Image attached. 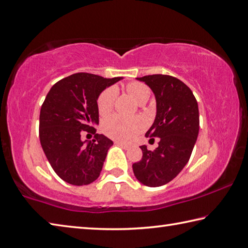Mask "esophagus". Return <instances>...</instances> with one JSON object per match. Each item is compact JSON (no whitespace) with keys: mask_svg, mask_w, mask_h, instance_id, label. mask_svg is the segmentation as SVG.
<instances>
[{"mask_svg":"<svg viewBox=\"0 0 248 248\" xmlns=\"http://www.w3.org/2000/svg\"><path fill=\"white\" fill-rule=\"evenodd\" d=\"M116 144H118V145H120L121 148H124V149H125V150H128L130 146L128 145V144H125V143H123V142H120V141H116Z\"/></svg>","mask_w":248,"mask_h":248,"instance_id":"obj_1","label":"esophagus"}]
</instances>
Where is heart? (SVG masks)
Masks as SVG:
<instances>
[{
	"mask_svg": "<svg viewBox=\"0 0 248 248\" xmlns=\"http://www.w3.org/2000/svg\"><path fill=\"white\" fill-rule=\"evenodd\" d=\"M127 91L139 104L146 103L150 97V89L143 83H129ZM117 95H118V91L116 87L111 86L98 96L97 109L100 115L105 116L112 110ZM143 127V121L139 118H124L118 115L109 116L103 121V131L112 139L124 142L131 141Z\"/></svg>",
	"mask_w": 248,
	"mask_h": 248,
	"instance_id": "obj_1",
	"label": "heart"
}]
</instances>
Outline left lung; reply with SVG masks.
I'll return each mask as SVG.
<instances>
[{
    "label": "left lung",
    "mask_w": 248,
    "mask_h": 248,
    "mask_svg": "<svg viewBox=\"0 0 248 248\" xmlns=\"http://www.w3.org/2000/svg\"><path fill=\"white\" fill-rule=\"evenodd\" d=\"M137 79L155 95L156 116L145 136L159 138V142L154 151L140 146L143 155L132 169L140 183L159 187L173 180L189 161L199 133L198 103L189 87L170 75H145Z\"/></svg>",
    "instance_id": "obj_1"
}]
</instances>
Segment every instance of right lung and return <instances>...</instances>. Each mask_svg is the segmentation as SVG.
Instances as JSON below:
<instances>
[{
	"mask_svg": "<svg viewBox=\"0 0 248 248\" xmlns=\"http://www.w3.org/2000/svg\"><path fill=\"white\" fill-rule=\"evenodd\" d=\"M121 78L75 73L57 82L46 96L40 109L39 139L50 165L64 182L83 186L98 178L114 143L93 127L98 124L97 99L106 87ZM83 133H93L95 139L82 141Z\"/></svg>",
	"mask_w": 248,
	"mask_h": 248,
	"instance_id": "right-lung-1",
	"label": "right lung"
}]
</instances>
